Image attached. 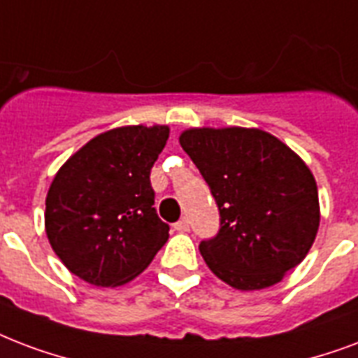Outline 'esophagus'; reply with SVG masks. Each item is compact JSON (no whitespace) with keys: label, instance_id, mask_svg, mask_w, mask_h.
I'll return each mask as SVG.
<instances>
[{"label":"esophagus","instance_id":"34e87169","mask_svg":"<svg viewBox=\"0 0 358 358\" xmlns=\"http://www.w3.org/2000/svg\"><path fill=\"white\" fill-rule=\"evenodd\" d=\"M174 231H178V233H187V231H189V223H187V220H180V222L174 223Z\"/></svg>","mask_w":358,"mask_h":358}]
</instances>
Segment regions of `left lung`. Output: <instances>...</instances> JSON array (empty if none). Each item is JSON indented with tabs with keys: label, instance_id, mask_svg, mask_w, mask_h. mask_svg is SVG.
<instances>
[{
	"label": "left lung",
	"instance_id": "8db88e82",
	"mask_svg": "<svg viewBox=\"0 0 358 358\" xmlns=\"http://www.w3.org/2000/svg\"><path fill=\"white\" fill-rule=\"evenodd\" d=\"M178 141L222 215L217 236L199 245L204 263L238 291L282 282L308 255L321 220L306 163L257 127H191Z\"/></svg>",
	"mask_w": 358,
	"mask_h": 358
}]
</instances>
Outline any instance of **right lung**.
<instances>
[{
	"label": "right lung",
	"instance_id": "right-lung-1",
	"mask_svg": "<svg viewBox=\"0 0 358 358\" xmlns=\"http://www.w3.org/2000/svg\"><path fill=\"white\" fill-rule=\"evenodd\" d=\"M169 125H124L94 136L59 167L46 193L45 231L69 272L97 287L135 280L169 240L150 171Z\"/></svg>",
	"mask_w": 358,
	"mask_h": 358
}]
</instances>
